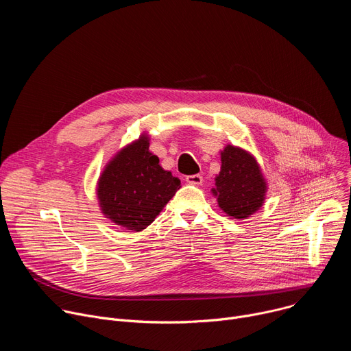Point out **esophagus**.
<instances>
[{
	"label": "esophagus",
	"instance_id": "34e87169",
	"mask_svg": "<svg viewBox=\"0 0 351 351\" xmlns=\"http://www.w3.org/2000/svg\"><path fill=\"white\" fill-rule=\"evenodd\" d=\"M186 182L190 184H202L203 176L202 175H189V176H186Z\"/></svg>",
	"mask_w": 351,
	"mask_h": 351
}]
</instances>
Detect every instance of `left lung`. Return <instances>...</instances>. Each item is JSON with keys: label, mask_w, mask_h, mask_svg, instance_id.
I'll list each match as a JSON object with an SVG mask.
<instances>
[{"label": "left lung", "mask_w": 351, "mask_h": 351, "mask_svg": "<svg viewBox=\"0 0 351 351\" xmlns=\"http://www.w3.org/2000/svg\"><path fill=\"white\" fill-rule=\"evenodd\" d=\"M221 172L213 189L219 208L232 218L245 219L265 199L267 183L256 158L244 149L226 145L221 152Z\"/></svg>", "instance_id": "8db88e82"}]
</instances>
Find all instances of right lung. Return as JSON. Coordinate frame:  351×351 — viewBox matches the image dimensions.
<instances>
[{
	"label": "right lung",
	"instance_id": "obj_1",
	"mask_svg": "<svg viewBox=\"0 0 351 351\" xmlns=\"http://www.w3.org/2000/svg\"><path fill=\"white\" fill-rule=\"evenodd\" d=\"M148 147V137L143 134L122 148L98 179L103 214L128 230L145 229L180 189V180L162 169Z\"/></svg>",
	"mask_w": 351,
	"mask_h": 351
}]
</instances>
